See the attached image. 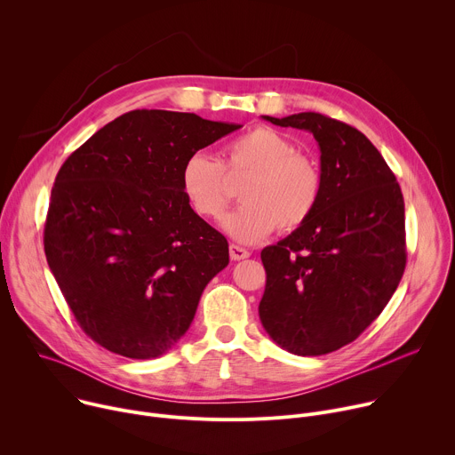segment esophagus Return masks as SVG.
<instances>
[{"instance_id": "esophagus-1", "label": "esophagus", "mask_w": 455, "mask_h": 455, "mask_svg": "<svg viewBox=\"0 0 455 455\" xmlns=\"http://www.w3.org/2000/svg\"><path fill=\"white\" fill-rule=\"evenodd\" d=\"M230 257L234 259V261H241V259H246L250 257V251L239 244H230Z\"/></svg>"}]
</instances>
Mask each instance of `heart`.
<instances>
[{"label":"heart","instance_id":"obj_1","mask_svg":"<svg viewBox=\"0 0 455 455\" xmlns=\"http://www.w3.org/2000/svg\"><path fill=\"white\" fill-rule=\"evenodd\" d=\"M272 127H251L225 146L218 158L196 151L181 165V190L192 211L218 220L230 204L228 178L249 174L239 187L243 202L225 221V230L241 243H255L275 228L295 232L315 214L322 190V169L311 156Z\"/></svg>","mask_w":455,"mask_h":455}]
</instances>
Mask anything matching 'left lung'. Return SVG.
I'll return each mask as SVG.
<instances>
[{"label":"left lung","instance_id":"8db88e82","mask_svg":"<svg viewBox=\"0 0 455 455\" xmlns=\"http://www.w3.org/2000/svg\"><path fill=\"white\" fill-rule=\"evenodd\" d=\"M263 118L313 133L323 190L306 225L261 251L259 316L283 349L320 356L356 340L396 291L407 265L403 194L356 127L313 111Z\"/></svg>","mask_w":455,"mask_h":455}]
</instances>
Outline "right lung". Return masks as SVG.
<instances>
[{"instance_id":"1","label":"right lung","mask_w":455,"mask_h":455,"mask_svg":"<svg viewBox=\"0 0 455 455\" xmlns=\"http://www.w3.org/2000/svg\"><path fill=\"white\" fill-rule=\"evenodd\" d=\"M239 124L135 109L57 172L44 223L48 267L81 330L125 358L167 353L188 330L228 243L194 212L181 165Z\"/></svg>"}]
</instances>
